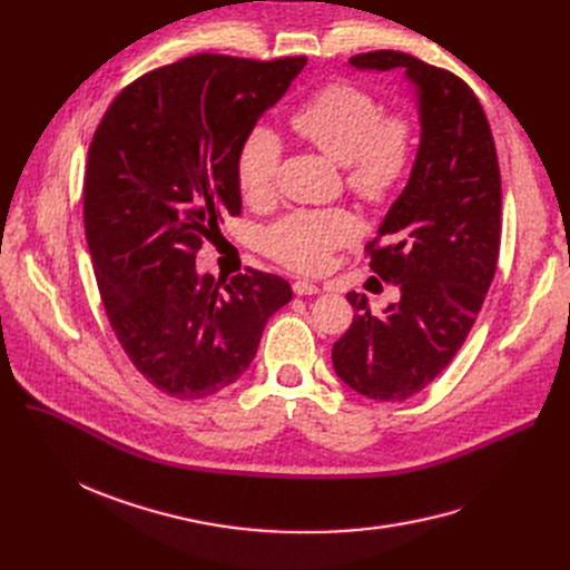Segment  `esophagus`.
I'll list each match as a JSON object with an SVG mask.
<instances>
[{
  "mask_svg": "<svg viewBox=\"0 0 570 570\" xmlns=\"http://www.w3.org/2000/svg\"><path fill=\"white\" fill-rule=\"evenodd\" d=\"M321 288L314 284V282H307V279H297L293 282V293L295 295H316Z\"/></svg>",
  "mask_w": 570,
  "mask_h": 570,
  "instance_id": "34e87169",
  "label": "esophagus"
}]
</instances>
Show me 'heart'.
<instances>
[{"label": "heart", "instance_id": "obj_1", "mask_svg": "<svg viewBox=\"0 0 570 570\" xmlns=\"http://www.w3.org/2000/svg\"><path fill=\"white\" fill-rule=\"evenodd\" d=\"M381 101L353 82H331L295 108L293 131L327 159L344 166L346 187L367 203L391 200L415 159V125L404 115H381ZM282 142L254 127L239 142L235 177L249 203L273 196ZM361 224L346 209H297L265 230V252L297 273H323L335 249L353 243Z\"/></svg>", "mask_w": 570, "mask_h": 570}]
</instances>
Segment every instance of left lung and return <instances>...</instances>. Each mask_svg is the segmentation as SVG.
Listing matches in <instances>:
<instances>
[{"label": "left lung", "mask_w": 570, "mask_h": 570, "mask_svg": "<svg viewBox=\"0 0 570 570\" xmlns=\"http://www.w3.org/2000/svg\"><path fill=\"white\" fill-rule=\"evenodd\" d=\"M348 65L402 69L421 115L409 183L367 245L370 267L400 301L374 316L365 295L346 293L355 314L333 346L335 372L355 393L402 402L451 365L483 307L499 258L501 175L485 110L462 78L397 50Z\"/></svg>", "instance_id": "8db88e82"}]
</instances>
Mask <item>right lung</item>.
Returning <instances> with one entry per match:
<instances>
[{"label":"right lung","instance_id":"1","mask_svg":"<svg viewBox=\"0 0 570 570\" xmlns=\"http://www.w3.org/2000/svg\"><path fill=\"white\" fill-rule=\"evenodd\" d=\"M307 65L191 55L115 97L87 153L85 237L112 331L136 370L177 400L215 395L247 372L286 279L198 275L196 252L243 213L239 142ZM225 291H220V286Z\"/></svg>","mask_w":570,"mask_h":570}]
</instances>
